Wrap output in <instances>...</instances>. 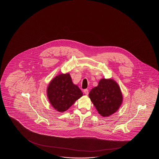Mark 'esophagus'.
<instances>
[{
  "label": "esophagus",
  "instance_id": "obj_1",
  "mask_svg": "<svg viewBox=\"0 0 159 159\" xmlns=\"http://www.w3.org/2000/svg\"><path fill=\"white\" fill-rule=\"evenodd\" d=\"M84 93L85 94H89V90H88V89H84Z\"/></svg>",
  "mask_w": 159,
  "mask_h": 159
}]
</instances>
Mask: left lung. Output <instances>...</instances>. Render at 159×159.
<instances>
[{
    "label": "left lung",
    "mask_w": 159,
    "mask_h": 159,
    "mask_svg": "<svg viewBox=\"0 0 159 159\" xmlns=\"http://www.w3.org/2000/svg\"><path fill=\"white\" fill-rule=\"evenodd\" d=\"M89 96L98 113L103 117L117 111L123 102L120 88L113 79L102 78L98 86L91 89Z\"/></svg>",
    "instance_id": "1"
}]
</instances>
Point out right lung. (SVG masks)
I'll list each match as a JSON object with an SVG mask.
<instances>
[{
	"label": "right lung",
	"instance_id": "obj_1",
	"mask_svg": "<svg viewBox=\"0 0 159 159\" xmlns=\"http://www.w3.org/2000/svg\"><path fill=\"white\" fill-rule=\"evenodd\" d=\"M47 94L49 101L57 111H66L83 95L77 84H75L69 73L60 74L48 84Z\"/></svg>",
	"mask_w": 159,
	"mask_h": 159
}]
</instances>
